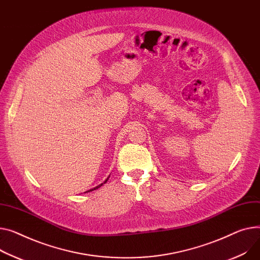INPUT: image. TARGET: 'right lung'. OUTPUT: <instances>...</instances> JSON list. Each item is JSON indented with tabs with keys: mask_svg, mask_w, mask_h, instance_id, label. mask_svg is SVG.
Wrapping results in <instances>:
<instances>
[{
	"mask_svg": "<svg viewBox=\"0 0 260 260\" xmlns=\"http://www.w3.org/2000/svg\"><path fill=\"white\" fill-rule=\"evenodd\" d=\"M109 178H110V176L108 177V179L105 181V182H103V183H101L100 185H98V186H96V187H94V188H92V189H90V190H88V191H85V192H90V191H93V190H96V189H98L99 187H101L103 184H106L107 182H108V180H109Z\"/></svg>",
	"mask_w": 260,
	"mask_h": 260,
	"instance_id": "add662e5",
	"label": "right lung"
}]
</instances>
